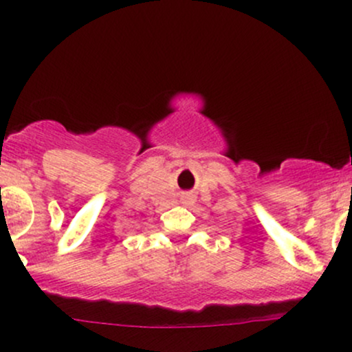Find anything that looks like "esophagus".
Here are the masks:
<instances>
[{"label":"esophagus","mask_w":352,"mask_h":352,"mask_svg":"<svg viewBox=\"0 0 352 352\" xmlns=\"http://www.w3.org/2000/svg\"><path fill=\"white\" fill-rule=\"evenodd\" d=\"M182 199H184V201H185V204H187V201H190V200H192V197H190V195H184V197H182Z\"/></svg>","instance_id":"esophagus-1"}]
</instances>
